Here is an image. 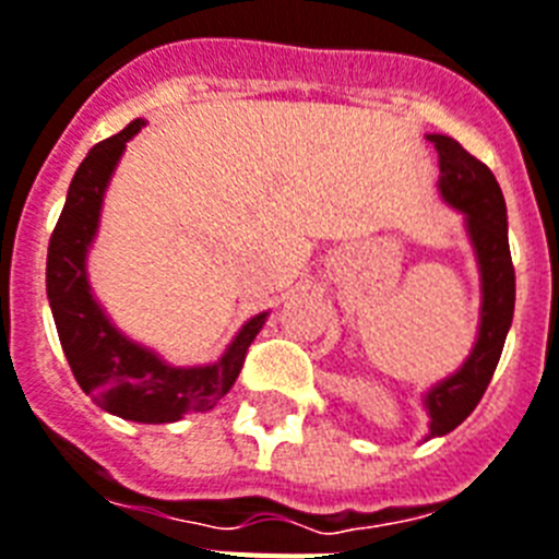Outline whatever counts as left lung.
I'll return each mask as SVG.
<instances>
[{"label": "left lung", "instance_id": "1", "mask_svg": "<svg viewBox=\"0 0 559 559\" xmlns=\"http://www.w3.org/2000/svg\"><path fill=\"white\" fill-rule=\"evenodd\" d=\"M440 156V192L452 207L466 213L468 236L475 243L483 275V309L477 344L468 360L443 383L426 395L429 409V438H440L457 429L489 389L497 369L511 316H514V264L509 252L506 201L495 173L461 147L449 135H429Z\"/></svg>", "mask_w": 559, "mask_h": 559}]
</instances>
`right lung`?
<instances>
[{
  "mask_svg": "<svg viewBox=\"0 0 559 559\" xmlns=\"http://www.w3.org/2000/svg\"><path fill=\"white\" fill-rule=\"evenodd\" d=\"M144 121H130L84 156L70 181L68 201L48 243V298L56 332L62 341L79 386L112 415L135 424H173L190 412L213 409L227 395L243 367L247 349L264 326L266 312L243 323L224 358L210 367H167L150 349L135 346L112 330L105 312L93 301L84 272V255L98 227L105 187L124 144Z\"/></svg>",
  "mask_w": 559,
  "mask_h": 559,
  "instance_id": "1",
  "label": "right lung"
}]
</instances>
